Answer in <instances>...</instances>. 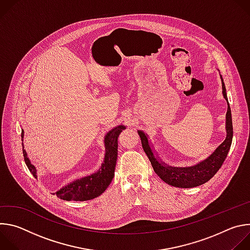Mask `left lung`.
Segmentation results:
<instances>
[{"instance_id": "8db88e82", "label": "left lung", "mask_w": 250, "mask_h": 250, "mask_svg": "<svg viewBox=\"0 0 250 250\" xmlns=\"http://www.w3.org/2000/svg\"><path fill=\"white\" fill-rule=\"evenodd\" d=\"M222 87H223V96L228 103V112L226 115V131L227 137L220 145L216 150L206 159L198 162L197 164L189 167H173L164 163L150 145L148 135L141 130H137L142 147L146 151L150 163L155 171V173L161 178V179L168 185L178 187V188H193L205 184L211 177L215 176L218 170L222 167L224 161L226 160L229 150L232 141V120H231V111L229 104L227 90L224 83V79L221 75Z\"/></svg>"}]
</instances>
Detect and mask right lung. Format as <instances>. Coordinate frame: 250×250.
<instances>
[{
	"label": "right lung",
	"mask_w": 250,
	"mask_h": 250,
	"mask_svg": "<svg viewBox=\"0 0 250 250\" xmlns=\"http://www.w3.org/2000/svg\"><path fill=\"white\" fill-rule=\"evenodd\" d=\"M125 125H118L108 131L104 137L105 153L104 162L100 169L95 173L78 178V179L68 183L53 193L58 198L66 201H88L102 195L111 184L115 176V168L118 158V138L120 133L125 129ZM23 130H21V140L23 141ZM22 153L24 162L30 173L38 178L37 168L30 162L22 142Z\"/></svg>",
	"instance_id": "add662e5"
}]
</instances>
